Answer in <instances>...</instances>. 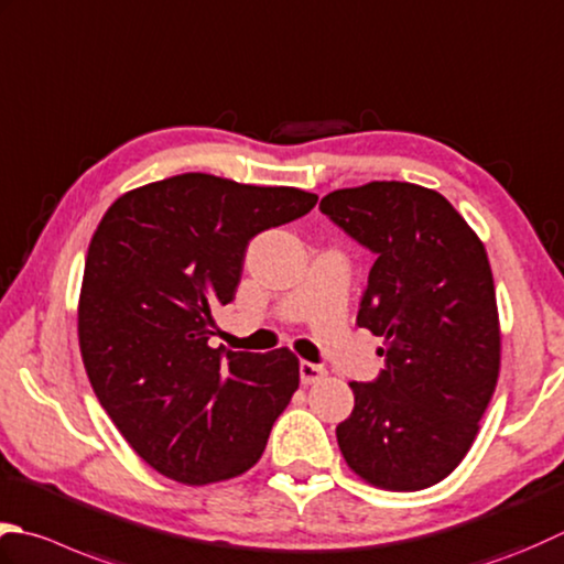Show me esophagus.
Wrapping results in <instances>:
<instances>
[{
  "mask_svg": "<svg viewBox=\"0 0 564 564\" xmlns=\"http://www.w3.org/2000/svg\"><path fill=\"white\" fill-rule=\"evenodd\" d=\"M327 377V369L319 367V364L313 361H301V381L307 383H317Z\"/></svg>",
  "mask_w": 564,
  "mask_h": 564,
  "instance_id": "34e87169",
  "label": "esophagus"
}]
</instances>
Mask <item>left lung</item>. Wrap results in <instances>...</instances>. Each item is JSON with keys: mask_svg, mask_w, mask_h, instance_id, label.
Instances as JSON below:
<instances>
[{"mask_svg": "<svg viewBox=\"0 0 564 564\" xmlns=\"http://www.w3.org/2000/svg\"><path fill=\"white\" fill-rule=\"evenodd\" d=\"M319 213L377 257L357 325L383 339L379 377L349 383L337 445L373 487H433L465 459L499 379L487 249L443 195L413 183L345 187Z\"/></svg>", "mask_w": 564, "mask_h": 564, "instance_id": "obj_1", "label": "left lung"}]
</instances>
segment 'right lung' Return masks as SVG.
Here are the masks:
<instances>
[{
	"label": "right lung",
	"mask_w": 564,
	"mask_h": 564,
	"mask_svg": "<svg viewBox=\"0 0 564 564\" xmlns=\"http://www.w3.org/2000/svg\"><path fill=\"white\" fill-rule=\"evenodd\" d=\"M317 195L183 173L121 195L90 241L77 335L95 395L163 477L213 484L263 455L297 389V357L207 345L235 301L249 241Z\"/></svg>",
	"instance_id": "right-lung-1"
}]
</instances>
